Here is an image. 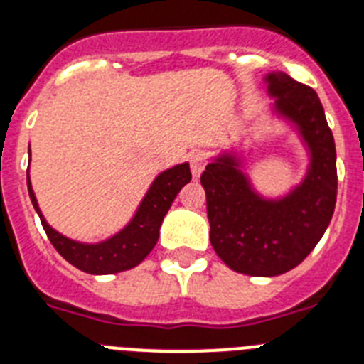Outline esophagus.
Listing matches in <instances>:
<instances>
[{"label":"esophagus","instance_id":"34e87169","mask_svg":"<svg viewBox=\"0 0 364 364\" xmlns=\"http://www.w3.org/2000/svg\"><path fill=\"white\" fill-rule=\"evenodd\" d=\"M188 161H191L192 176L200 177L201 172H203V168H205V157L200 151H194V154L188 155Z\"/></svg>","mask_w":364,"mask_h":364}]
</instances>
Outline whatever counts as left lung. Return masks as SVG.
I'll list each match as a JSON object with an SVG mask.
<instances>
[{"label":"left lung","instance_id":"8db88e82","mask_svg":"<svg viewBox=\"0 0 364 364\" xmlns=\"http://www.w3.org/2000/svg\"><path fill=\"white\" fill-rule=\"evenodd\" d=\"M267 83L276 112L298 127L309 148L304 183L281 200H264L229 154L207 164L200 177L215 252L231 270L262 277L292 270L313 252L337 201L335 140L318 96L283 72L268 73Z\"/></svg>","mask_w":364,"mask_h":364}]
</instances>
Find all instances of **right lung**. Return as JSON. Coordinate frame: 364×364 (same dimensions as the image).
<instances>
[{
  "instance_id": "obj_1",
  "label": "right lung",
  "mask_w": 364,
  "mask_h": 364,
  "mask_svg": "<svg viewBox=\"0 0 364 364\" xmlns=\"http://www.w3.org/2000/svg\"><path fill=\"white\" fill-rule=\"evenodd\" d=\"M191 179L192 173L188 163L177 164V166L159 173L129 224L114 237L97 244H83L66 239L64 235L57 233L46 222L38 209V203H36L29 173H27V191H29L33 207L41 216L42 228H44L50 242L53 244V248L79 270L102 276V274L129 270L148 257V253L157 244L159 228L163 224L164 215L172 205V201L176 200L177 192L181 191V187H185Z\"/></svg>"
}]
</instances>
